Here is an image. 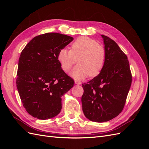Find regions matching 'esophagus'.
<instances>
[{"mask_svg": "<svg viewBox=\"0 0 149 149\" xmlns=\"http://www.w3.org/2000/svg\"><path fill=\"white\" fill-rule=\"evenodd\" d=\"M74 83H75L76 84H78V85L81 84V82L79 81H78V80H75V81H74Z\"/></svg>", "mask_w": 149, "mask_h": 149, "instance_id": "34e87169", "label": "esophagus"}]
</instances>
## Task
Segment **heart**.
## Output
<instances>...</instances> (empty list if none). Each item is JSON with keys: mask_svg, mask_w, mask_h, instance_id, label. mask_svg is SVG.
<instances>
[{"mask_svg": "<svg viewBox=\"0 0 149 149\" xmlns=\"http://www.w3.org/2000/svg\"><path fill=\"white\" fill-rule=\"evenodd\" d=\"M58 59L62 69L69 71L76 62L79 65L71 71V75L76 79L94 78L101 73L106 64V53L104 48L96 40L88 37L78 38L72 43L71 50L60 49Z\"/></svg>", "mask_w": 149, "mask_h": 149, "instance_id": "b5f03b06", "label": "heart"}]
</instances>
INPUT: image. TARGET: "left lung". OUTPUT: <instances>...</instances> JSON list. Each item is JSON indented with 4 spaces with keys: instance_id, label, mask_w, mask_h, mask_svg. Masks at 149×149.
Returning a JSON list of instances; mask_svg holds the SVG:
<instances>
[{
    "instance_id": "obj_1",
    "label": "left lung",
    "mask_w": 149,
    "mask_h": 149,
    "mask_svg": "<svg viewBox=\"0 0 149 149\" xmlns=\"http://www.w3.org/2000/svg\"><path fill=\"white\" fill-rule=\"evenodd\" d=\"M101 37L106 53L105 66L100 74L82 84L83 113L97 123L110 120L120 113L132 83L127 56L113 40Z\"/></svg>"
}]
</instances>
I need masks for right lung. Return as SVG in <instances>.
<instances>
[{
  "label": "right lung",
  "mask_w": 149,
  "mask_h": 149,
  "mask_svg": "<svg viewBox=\"0 0 149 149\" xmlns=\"http://www.w3.org/2000/svg\"><path fill=\"white\" fill-rule=\"evenodd\" d=\"M73 38L58 33L40 35L30 40L19 60L17 88L23 106L35 118L45 120L61 109V97L74 80L61 69L58 53Z\"/></svg>",
  "instance_id": "add662e5"
}]
</instances>
